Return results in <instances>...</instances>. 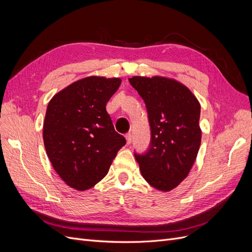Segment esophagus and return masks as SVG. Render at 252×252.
<instances>
[{
    "mask_svg": "<svg viewBox=\"0 0 252 252\" xmlns=\"http://www.w3.org/2000/svg\"><path fill=\"white\" fill-rule=\"evenodd\" d=\"M126 141H127V144L128 145H130L131 144V141H132V135H131V133L129 132V133H126Z\"/></svg>",
    "mask_w": 252,
    "mask_h": 252,
    "instance_id": "34e87169",
    "label": "esophagus"
}]
</instances>
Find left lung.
Segmentation results:
<instances>
[{
	"label": "left lung",
	"instance_id": "left-lung-1",
	"mask_svg": "<svg viewBox=\"0 0 252 252\" xmlns=\"http://www.w3.org/2000/svg\"><path fill=\"white\" fill-rule=\"evenodd\" d=\"M131 86L143 98L151 139L145 154H134L143 178L162 191L184 180L201 145V105L185 85L163 77H132Z\"/></svg>",
	"mask_w": 252,
	"mask_h": 252
}]
</instances>
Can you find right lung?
<instances>
[{"label":"right lung","instance_id":"obj_1","mask_svg":"<svg viewBox=\"0 0 252 252\" xmlns=\"http://www.w3.org/2000/svg\"><path fill=\"white\" fill-rule=\"evenodd\" d=\"M121 79L88 77L53 96L46 110L43 139L53 168L68 186L94 187L108 173L126 144L106 111Z\"/></svg>","mask_w":252,"mask_h":252}]
</instances>
